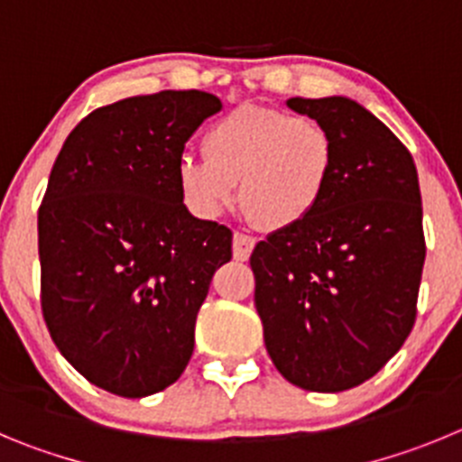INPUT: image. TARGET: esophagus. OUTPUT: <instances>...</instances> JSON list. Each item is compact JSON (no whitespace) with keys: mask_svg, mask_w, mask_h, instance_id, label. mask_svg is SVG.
Listing matches in <instances>:
<instances>
[{"mask_svg":"<svg viewBox=\"0 0 462 462\" xmlns=\"http://www.w3.org/2000/svg\"><path fill=\"white\" fill-rule=\"evenodd\" d=\"M253 246H255V239L251 235L235 232V236H232V255H235V260H248L253 253Z\"/></svg>","mask_w":462,"mask_h":462,"instance_id":"esophagus-1","label":"esophagus"}]
</instances>
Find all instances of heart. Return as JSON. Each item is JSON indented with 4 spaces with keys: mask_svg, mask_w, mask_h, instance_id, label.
<instances>
[{
    "mask_svg": "<svg viewBox=\"0 0 462 462\" xmlns=\"http://www.w3.org/2000/svg\"><path fill=\"white\" fill-rule=\"evenodd\" d=\"M202 153L181 156L177 186L186 207L216 218L235 200L267 230L306 221L322 205L336 170L329 128L306 115L241 106L207 126Z\"/></svg>",
    "mask_w": 462,
    "mask_h": 462,
    "instance_id": "b5f03b06",
    "label": "heart"
}]
</instances>
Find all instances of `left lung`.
<instances>
[{
	"label": "left lung",
	"mask_w": 462,
	"mask_h": 462,
	"mask_svg": "<svg viewBox=\"0 0 462 462\" xmlns=\"http://www.w3.org/2000/svg\"><path fill=\"white\" fill-rule=\"evenodd\" d=\"M329 128L336 170L322 205L251 255L264 345L282 377L336 393L371 380L417 319L426 239L405 144L345 97L290 98Z\"/></svg>",
	"instance_id": "obj_1"
}]
</instances>
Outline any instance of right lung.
Listing matches in <instances>:
<instances>
[{
  "label": "right lung",
  "instance_id": "obj_1",
  "mask_svg": "<svg viewBox=\"0 0 462 462\" xmlns=\"http://www.w3.org/2000/svg\"><path fill=\"white\" fill-rule=\"evenodd\" d=\"M223 103L159 91L89 112L66 138L39 209L41 309L91 384L143 398L180 380L232 232L186 209L177 163Z\"/></svg>",
  "mask_w": 462,
  "mask_h": 462
}]
</instances>
